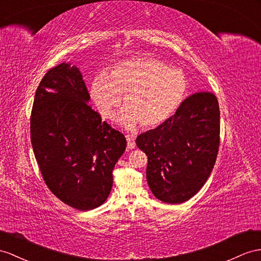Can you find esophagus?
I'll list each match as a JSON object with an SVG mask.
<instances>
[{
  "label": "esophagus",
  "instance_id": "34e87169",
  "mask_svg": "<svg viewBox=\"0 0 261 261\" xmlns=\"http://www.w3.org/2000/svg\"><path fill=\"white\" fill-rule=\"evenodd\" d=\"M126 141H128V143H126V146H128V149H135L136 148V141H135V138H133L132 136H126Z\"/></svg>",
  "mask_w": 261,
  "mask_h": 261
}]
</instances>
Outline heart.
I'll return each instance as SVG.
<instances>
[{
    "label": "heart",
    "mask_w": 261,
    "mask_h": 261,
    "mask_svg": "<svg viewBox=\"0 0 261 261\" xmlns=\"http://www.w3.org/2000/svg\"><path fill=\"white\" fill-rule=\"evenodd\" d=\"M189 90L185 73L153 58L125 59L112 67L108 78L98 76L91 85V96L101 115L115 119L124 97L121 122L133 130L139 123L154 128L169 119Z\"/></svg>",
    "instance_id": "1"
}]
</instances>
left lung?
I'll use <instances>...</instances> for the list:
<instances>
[{
  "mask_svg": "<svg viewBox=\"0 0 261 261\" xmlns=\"http://www.w3.org/2000/svg\"><path fill=\"white\" fill-rule=\"evenodd\" d=\"M219 106L208 91L193 93L155 129L141 133L137 146L148 156L146 179L153 194L181 204L203 188L219 148Z\"/></svg>",
  "mask_w": 261,
  "mask_h": 261,
  "instance_id": "left-lung-1",
  "label": "left lung"
}]
</instances>
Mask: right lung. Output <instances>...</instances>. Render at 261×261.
<instances>
[{
	"label": "right lung",
	"instance_id": "obj_1",
	"mask_svg": "<svg viewBox=\"0 0 261 261\" xmlns=\"http://www.w3.org/2000/svg\"><path fill=\"white\" fill-rule=\"evenodd\" d=\"M90 96L75 66L50 68L36 89L31 141L47 188L63 203L90 211L105 203L126 140L87 103Z\"/></svg>",
	"mask_w": 261,
	"mask_h": 261
}]
</instances>
